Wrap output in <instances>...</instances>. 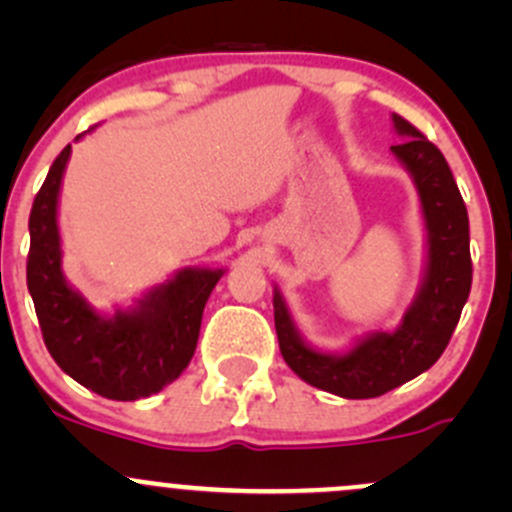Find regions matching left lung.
<instances>
[{
    "label": "left lung",
    "mask_w": 512,
    "mask_h": 512,
    "mask_svg": "<svg viewBox=\"0 0 512 512\" xmlns=\"http://www.w3.org/2000/svg\"><path fill=\"white\" fill-rule=\"evenodd\" d=\"M394 158L404 165L421 203L426 255L414 302L391 332H369L342 352H324L299 332L280 287L275 285V327L287 366L309 386L342 399H374L431 369L448 347L471 294L468 210L443 153L409 121L391 113Z\"/></svg>",
    "instance_id": "8db88e82"
}]
</instances>
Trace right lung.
Listing matches in <instances>:
<instances>
[{
	"instance_id": "right-lung-1",
	"label": "right lung",
	"mask_w": 512,
	"mask_h": 512,
	"mask_svg": "<svg viewBox=\"0 0 512 512\" xmlns=\"http://www.w3.org/2000/svg\"><path fill=\"white\" fill-rule=\"evenodd\" d=\"M81 136H76L79 141ZM71 146L49 168L29 215L27 287L49 354L98 396L138 401L173 384L195 354L203 309L223 267H183L113 314L96 312L61 267L59 195Z\"/></svg>"
}]
</instances>
